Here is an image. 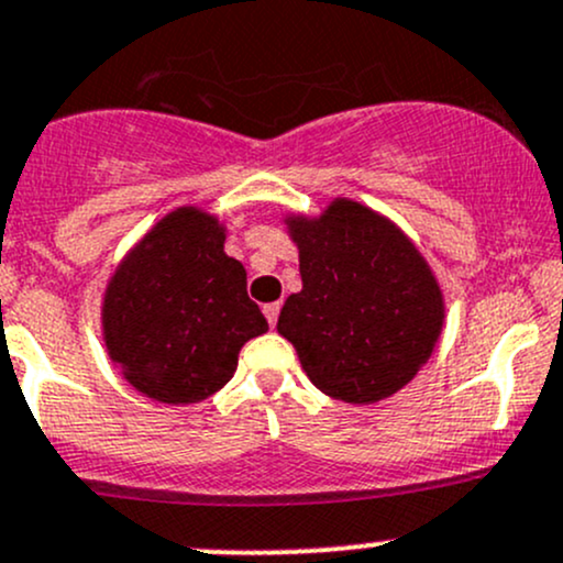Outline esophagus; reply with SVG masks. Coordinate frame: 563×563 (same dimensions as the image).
Wrapping results in <instances>:
<instances>
[{
    "mask_svg": "<svg viewBox=\"0 0 563 563\" xmlns=\"http://www.w3.org/2000/svg\"><path fill=\"white\" fill-rule=\"evenodd\" d=\"M264 316L266 321H269V327H275L277 316H280V301H269V305H264Z\"/></svg>",
    "mask_w": 563,
    "mask_h": 563,
    "instance_id": "1",
    "label": "esophagus"
}]
</instances>
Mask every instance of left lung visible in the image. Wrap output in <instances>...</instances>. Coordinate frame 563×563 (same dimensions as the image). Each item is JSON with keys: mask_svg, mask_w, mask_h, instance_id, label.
Masks as SVG:
<instances>
[{"mask_svg": "<svg viewBox=\"0 0 563 563\" xmlns=\"http://www.w3.org/2000/svg\"><path fill=\"white\" fill-rule=\"evenodd\" d=\"M299 251L301 291L277 331L312 386L347 405H375L405 388L431 358L445 297L416 242L356 199L336 197L321 216H286Z\"/></svg>", "mask_w": 563, "mask_h": 563, "instance_id": "8db88e82", "label": "left lung"}]
</instances>
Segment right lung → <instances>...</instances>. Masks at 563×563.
Instances as JSON below:
<instances>
[{
	"label": "right lung",
	"mask_w": 563,
	"mask_h": 563,
	"mask_svg": "<svg viewBox=\"0 0 563 563\" xmlns=\"http://www.w3.org/2000/svg\"><path fill=\"white\" fill-rule=\"evenodd\" d=\"M227 227L175 207L129 247L102 297V340L142 396L197 405L232 380L242 345L269 329L247 297L245 266L223 251Z\"/></svg>",
	"instance_id": "1"
}]
</instances>
